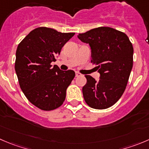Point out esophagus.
Returning <instances> with one entry per match:
<instances>
[{
    "instance_id": "1",
    "label": "esophagus",
    "mask_w": 149,
    "mask_h": 149,
    "mask_svg": "<svg viewBox=\"0 0 149 149\" xmlns=\"http://www.w3.org/2000/svg\"><path fill=\"white\" fill-rule=\"evenodd\" d=\"M81 76V74L80 73H79V72H76V77H79V76Z\"/></svg>"
}]
</instances>
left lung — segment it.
<instances>
[{
  "mask_svg": "<svg viewBox=\"0 0 149 149\" xmlns=\"http://www.w3.org/2000/svg\"><path fill=\"white\" fill-rule=\"evenodd\" d=\"M88 44L91 57L96 65L100 80L86 75L82 88L85 102L95 109L114 105L123 95L133 65V47L125 33L108 27L94 28L78 35Z\"/></svg>",
  "mask_w": 149,
  "mask_h": 149,
  "instance_id": "obj_1",
  "label": "left lung"
}]
</instances>
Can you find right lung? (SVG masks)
<instances>
[{
  "instance_id": "right-lung-1",
  "label": "right lung",
  "mask_w": 149,
  "mask_h": 149,
  "mask_svg": "<svg viewBox=\"0 0 149 149\" xmlns=\"http://www.w3.org/2000/svg\"><path fill=\"white\" fill-rule=\"evenodd\" d=\"M75 35L41 27L32 30L16 52L15 71L20 88L35 106L44 111L59 108L75 77L72 70H61L56 61L63 46Z\"/></svg>"
}]
</instances>
